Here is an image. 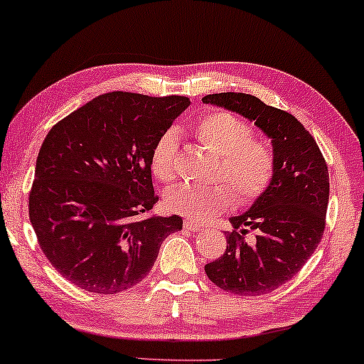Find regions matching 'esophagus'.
<instances>
[{
    "label": "esophagus",
    "instance_id": "esophagus-1",
    "mask_svg": "<svg viewBox=\"0 0 364 364\" xmlns=\"http://www.w3.org/2000/svg\"><path fill=\"white\" fill-rule=\"evenodd\" d=\"M183 227L187 228V230H192V232H200L202 230V225L200 223H197V222H192V220H186L183 222Z\"/></svg>",
    "mask_w": 364,
    "mask_h": 364
}]
</instances>
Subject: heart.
I'll use <instances>...</instances> for the list:
<instances>
[{
	"instance_id": "heart-1",
	"label": "heart",
	"mask_w": 364,
	"mask_h": 364,
	"mask_svg": "<svg viewBox=\"0 0 364 364\" xmlns=\"http://www.w3.org/2000/svg\"><path fill=\"white\" fill-rule=\"evenodd\" d=\"M196 131L203 144L220 156L215 177L229 186L223 182L177 183L166 193L167 205L173 212L208 220L228 205L232 196L238 203H247L267 191L275 172V157L265 144L253 141L255 134L245 121L228 112H212L200 119ZM177 149L176 131L164 132L152 149V172L164 182L176 177Z\"/></svg>"
}]
</instances>
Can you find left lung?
I'll return each instance as SVG.
<instances>
[{
  "label": "left lung",
  "instance_id": "left-lung-1",
  "mask_svg": "<svg viewBox=\"0 0 364 364\" xmlns=\"http://www.w3.org/2000/svg\"><path fill=\"white\" fill-rule=\"evenodd\" d=\"M203 104L240 114L272 141L275 172L267 191L230 217L227 250L205 265L222 290L255 296L291 280L313 255L325 230L330 197L328 167L311 134L296 117L243 92L208 94ZM256 232V242L245 233Z\"/></svg>",
  "mask_w": 364,
  "mask_h": 364
}]
</instances>
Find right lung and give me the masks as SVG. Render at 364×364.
Returning <instances> with one entry per match:
<instances>
[{
  "instance_id": "right-lung-1",
  "label": "right lung",
  "mask_w": 364,
  "mask_h": 364,
  "mask_svg": "<svg viewBox=\"0 0 364 364\" xmlns=\"http://www.w3.org/2000/svg\"><path fill=\"white\" fill-rule=\"evenodd\" d=\"M188 97L102 94L44 139L29 193V220L49 263L86 291L112 295L144 280L164 238L181 230L161 217L151 157Z\"/></svg>"
}]
</instances>
